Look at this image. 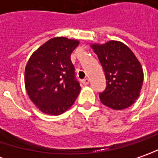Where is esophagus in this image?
<instances>
[{
    "label": "esophagus",
    "mask_w": 158,
    "mask_h": 158,
    "mask_svg": "<svg viewBox=\"0 0 158 158\" xmlns=\"http://www.w3.org/2000/svg\"><path fill=\"white\" fill-rule=\"evenodd\" d=\"M82 83H83L85 85H87L89 84V79H87V78H86V79H83V80H82Z\"/></svg>",
    "instance_id": "esophagus-1"
}]
</instances>
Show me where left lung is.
<instances>
[{
  "label": "left lung",
  "instance_id": "left-lung-1",
  "mask_svg": "<svg viewBox=\"0 0 158 158\" xmlns=\"http://www.w3.org/2000/svg\"><path fill=\"white\" fill-rule=\"evenodd\" d=\"M106 80V89L100 93L105 106L115 110L127 108L139 97L143 81V72L138 59L124 44L109 41L94 44Z\"/></svg>",
  "mask_w": 158,
  "mask_h": 158
}]
</instances>
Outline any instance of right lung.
Masks as SVG:
<instances>
[{
    "label": "right lung",
    "mask_w": 158,
    "mask_h": 158,
    "mask_svg": "<svg viewBox=\"0 0 158 158\" xmlns=\"http://www.w3.org/2000/svg\"><path fill=\"white\" fill-rule=\"evenodd\" d=\"M79 41L55 37L35 51L25 68V87L43 113L59 115L73 106L80 92L71 54Z\"/></svg>",
    "instance_id": "obj_1"
}]
</instances>
